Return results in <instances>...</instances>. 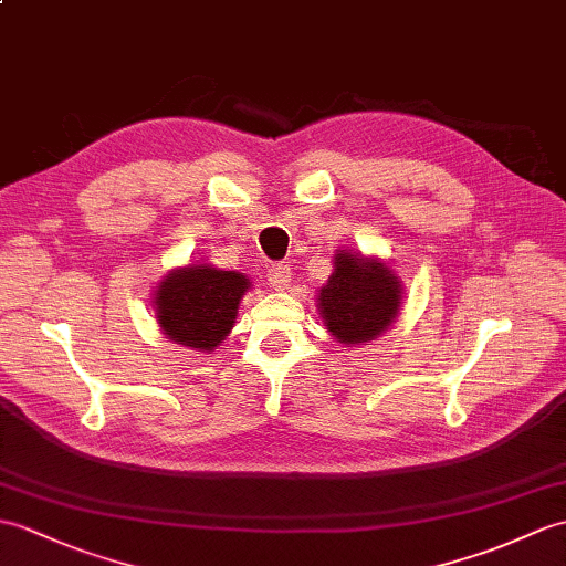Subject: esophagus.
I'll return each instance as SVG.
<instances>
[{
  "mask_svg": "<svg viewBox=\"0 0 566 566\" xmlns=\"http://www.w3.org/2000/svg\"><path fill=\"white\" fill-rule=\"evenodd\" d=\"M268 282L272 289H277V292H282V289L289 286V282H292V268L289 265H272L270 272H268Z\"/></svg>",
  "mask_w": 566,
  "mask_h": 566,
  "instance_id": "34e87169",
  "label": "esophagus"
}]
</instances>
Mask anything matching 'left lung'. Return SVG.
<instances>
[{"mask_svg": "<svg viewBox=\"0 0 566 566\" xmlns=\"http://www.w3.org/2000/svg\"><path fill=\"white\" fill-rule=\"evenodd\" d=\"M402 298V280L390 262L343 248L333 255V274L318 289V311L339 345L357 347L396 323Z\"/></svg>", "mask_w": 566, "mask_h": 566, "instance_id": "obj_1", "label": "left lung"}]
</instances>
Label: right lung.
Returning <instances> with one entry per match:
<instances>
[{"label":"right lung","instance_id":"1","mask_svg":"<svg viewBox=\"0 0 566 566\" xmlns=\"http://www.w3.org/2000/svg\"><path fill=\"white\" fill-rule=\"evenodd\" d=\"M248 274L190 262L170 270L154 289V315L174 345L214 352L233 331L241 298L251 289Z\"/></svg>","mask_w":566,"mask_h":566}]
</instances>
